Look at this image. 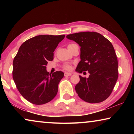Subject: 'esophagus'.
I'll list each match as a JSON object with an SVG mask.
<instances>
[{
    "label": "esophagus",
    "mask_w": 134,
    "mask_h": 134,
    "mask_svg": "<svg viewBox=\"0 0 134 134\" xmlns=\"http://www.w3.org/2000/svg\"><path fill=\"white\" fill-rule=\"evenodd\" d=\"M71 73H70V72H64V76H71Z\"/></svg>",
    "instance_id": "esophagus-1"
}]
</instances>
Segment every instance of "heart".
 Here are the masks:
<instances>
[{"instance_id": "1", "label": "heart", "mask_w": 134, "mask_h": 134, "mask_svg": "<svg viewBox=\"0 0 134 134\" xmlns=\"http://www.w3.org/2000/svg\"><path fill=\"white\" fill-rule=\"evenodd\" d=\"M73 44H69V45H68V46H69V45H73ZM63 69H64L65 70H71V67L69 64H65L64 66H63Z\"/></svg>"}]
</instances>
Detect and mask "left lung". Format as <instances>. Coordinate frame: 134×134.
<instances>
[{
  "label": "left lung",
  "mask_w": 134,
  "mask_h": 134,
  "mask_svg": "<svg viewBox=\"0 0 134 134\" xmlns=\"http://www.w3.org/2000/svg\"><path fill=\"white\" fill-rule=\"evenodd\" d=\"M81 47V61L76 71L90 74L79 76L75 87L78 96L88 103L102 102L112 93L118 77V63L109 41L96 32H83L67 35Z\"/></svg>",
  "instance_id": "left-lung-1"
}]
</instances>
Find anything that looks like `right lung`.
I'll list each match as a JSON object with an SVG mask.
<instances>
[{
  "label": "right lung",
  "instance_id": "obj_1",
  "mask_svg": "<svg viewBox=\"0 0 134 134\" xmlns=\"http://www.w3.org/2000/svg\"><path fill=\"white\" fill-rule=\"evenodd\" d=\"M62 35H38L22 44L13 62V79L18 91L35 105L52 100L57 94L58 86L64 72L53 74L46 70L48 61L54 59V51Z\"/></svg>",
  "mask_w": 134,
  "mask_h": 134
}]
</instances>
